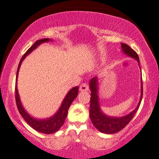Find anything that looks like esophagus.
<instances>
[{
	"label": "esophagus",
	"instance_id": "34e87169",
	"mask_svg": "<svg viewBox=\"0 0 159 159\" xmlns=\"http://www.w3.org/2000/svg\"><path fill=\"white\" fill-rule=\"evenodd\" d=\"M89 90V86L88 85V84L86 83H82L80 87V91H88Z\"/></svg>",
	"mask_w": 159,
	"mask_h": 159
}]
</instances>
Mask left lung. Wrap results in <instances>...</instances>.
Segmentation results:
<instances>
[{
	"label": "left lung",
	"mask_w": 159,
	"mask_h": 159,
	"mask_svg": "<svg viewBox=\"0 0 159 159\" xmlns=\"http://www.w3.org/2000/svg\"><path fill=\"white\" fill-rule=\"evenodd\" d=\"M121 48L123 53L128 56L133 57L137 61L139 66V56L134 49L126 44L121 43ZM90 117L93 124L101 132L104 134H115L122 130L134 116L135 113L139 108L142 98H143V80H141V96L137 107L132 112H130L125 116L122 117H112L105 115L101 110L99 100H98V78L93 77L90 80Z\"/></svg>",
	"instance_id": "obj_1"
}]
</instances>
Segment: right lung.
<instances>
[{
    "mask_svg": "<svg viewBox=\"0 0 159 159\" xmlns=\"http://www.w3.org/2000/svg\"><path fill=\"white\" fill-rule=\"evenodd\" d=\"M52 41L49 39H40V40L36 41L34 43L33 46L28 49V51L25 53V55L22 56V57L20 60L19 66H18L17 71H16V84H15V99H16V104L17 106V109L19 110L20 115L23 117L24 120L26 121V123L32 127L33 129L36 130V131H39V132L43 133V134H53L61 129V127L63 125L64 121L66 120V117H67L68 115V110H69L70 106H71V103L75 99L78 95V90H79V87L76 86V87L71 88L69 92L67 93L66 96H65L64 99H63V102L60 107V108L57 110V112L53 115L52 117H49V118L45 119H39L35 118V117L30 116L28 112H26L25 110L24 109L23 106H22L21 101H20L19 93H18L17 90V77L18 74H19V70L20 68V66L22 64V62L23 60L28 55H29L30 52H33L35 49L37 48V47L39 46L41 44L44 42H48Z\"/></svg>",
    "mask_w": 159,
    "mask_h": 159,
    "instance_id": "1",
    "label": "right lung"
}]
</instances>
